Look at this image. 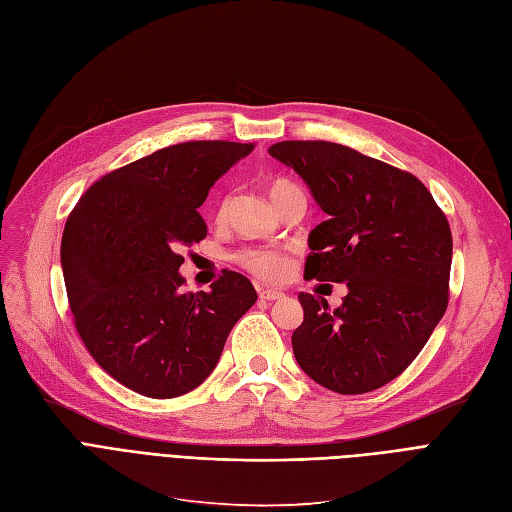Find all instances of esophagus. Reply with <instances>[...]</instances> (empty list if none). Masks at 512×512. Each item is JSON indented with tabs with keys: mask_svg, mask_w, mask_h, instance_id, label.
<instances>
[{
	"mask_svg": "<svg viewBox=\"0 0 512 512\" xmlns=\"http://www.w3.org/2000/svg\"><path fill=\"white\" fill-rule=\"evenodd\" d=\"M259 297L266 299V301H276L280 297H285V293L278 291V289H263V291H259Z\"/></svg>",
	"mask_w": 512,
	"mask_h": 512,
	"instance_id": "esophagus-1",
	"label": "esophagus"
}]
</instances>
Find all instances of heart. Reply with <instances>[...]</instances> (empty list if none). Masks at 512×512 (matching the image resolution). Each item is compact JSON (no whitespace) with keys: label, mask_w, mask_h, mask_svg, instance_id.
I'll return each mask as SVG.
<instances>
[{"label":"heart","mask_w":512,"mask_h":512,"mask_svg":"<svg viewBox=\"0 0 512 512\" xmlns=\"http://www.w3.org/2000/svg\"><path fill=\"white\" fill-rule=\"evenodd\" d=\"M291 192H297V187L289 179H274L268 183V194L274 204ZM230 206H232V196H225L219 206V219L227 215ZM236 261L242 268H246L251 274L263 280H280L289 270V257L278 249H270V246H249V249H242L238 251Z\"/></svg>","instance_id":"1"}]
</instances>
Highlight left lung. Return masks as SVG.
<instances>
[{
  "instance_id": "left-lung-1",
  "label": "left lung",
  "mask_w": 512,
  "mask_h": 512,
  "mask_svg": "<svg viewBox=\"0 0 512 512\" xmlns=\"http://www.w3.org/2000/svg\"><path fill=\"white\" fill-rule=\"evenodd\" d=\"M268 151L306 181L329 215L310 232L304 276L348 287L335 310L299 293L297 363L339 394L382 388L411 365L447 310V217L418 177L352 147L282 141Z\"/></svg>"
}]
</instances>
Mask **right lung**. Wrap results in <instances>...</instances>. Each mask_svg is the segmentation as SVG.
Here are the masks:
<instances>
[{
    "instance_id": "obj_1",
    "label": "right lung",
    "mask_w": 512,
    "mask_h": 512,
    "mask_svg": "<svg viewBox=\"0 0 512 512\" xmlns=\"http://www.w3.org/2000/svg\"><path fill=\"white\" fill-rule=\"evenodd\" d=\"M253 143L187 141L94 181L71 211L61 266L86 350L116 382L175 399L217 367L225 339L257 293L223 270L204 293H183V246L206 238L198 208Z\"/></svg>"
}]
</instances>
